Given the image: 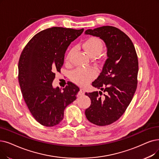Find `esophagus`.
<instances>
[{
	"instance_id": "1",
	"label": "esophagus",
	"mask_w": 159,
	"mask_h": 159,
	"mask_svg": "<svg viewBox=\"0 0 159 159\" xmlns=\"http://www.w3.org/2000/svg\"><path fill=\"white\" fill-rule=\"evenodd\" d=\"M84 93H85V90H84V89L83 88H80V91H79V93H78V95H79V96H80V95H83L84 94Z\"/></svg>"
}]
</instances>
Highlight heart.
Segmentation results:
<instances>
[{"instance_id":"1","label":"heart","mask_w":159,"mask_h":159,"mask_svg":"<svg viewBox=\"0 0 159 159\" xmlns=\"http://www.w3.org/2000/svg\"><path fill=\"white\" fill-rule=\"evenodd\" d=\"M83 48L86 53L91 57H95L101 53L103 49V43L97 37L88 38L83 44ZM75 49H71L67 53L66 61L69 63ZM95 72L91 68H78L72 73V79L76 84L80 86H84L95 77Z\"/></svg>"}]
</instances>
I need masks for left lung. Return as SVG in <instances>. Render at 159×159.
I'll return each instance as SVG.
<instances>
[{
    "label": "left lung",
    "instance_id": "left-lung-1",
    "mask_svg": "<svg viewBox=\"0 0 159 159\" xmlns=\"http://www.w3.org/2000/svg\"><path fill=\"white\" fill-rule=\"evenodd\" d=\"M85 34L99 37L107 48L108 58L92 82L100 91L85 93L91 99L85 110L86 118L95 125L105 126L118 120L132 101L137 88L139 60L132 41L116 27L88 29Z\"/></svg>",
    "mask_w": 159,
    "mask_h": 159
}]
</instances>
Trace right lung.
I'll list each match as a JSON object with an SVG mask.
<instances>
[{
	"label": "right lung",
	"mask_w": 159,
	"mask_h": 159,
	"mask_svg": "<svg viewBox=\"0 0 159 159\" xmlns=\"http://www.w3.org/2000/svg\"><path fill=\"white\" fill-rule=\"evenodd\" d=\"M52 27L36 34L26 44L19 60L18 79L23 97L38 123L53 127L63 120L66 107L73 102L80 90L70 82L63 92L52 83L54 72H60L68 46L83 32Z\"/></svg>",
	"instance_id": "add662e5"
}]
</instances>
